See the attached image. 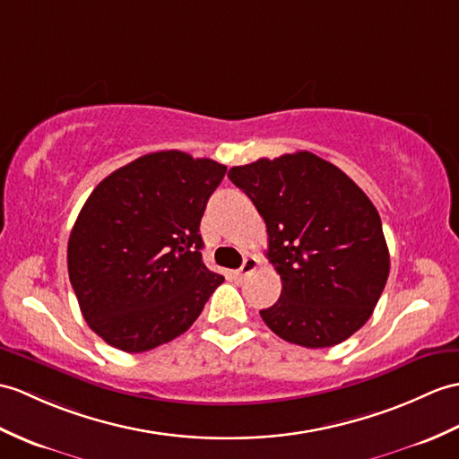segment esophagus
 <instances>
[{"label":"esophagus","instance_id":"1","mask_svg":"<svg viewBox=\"0 0 459 459\" xmlns=\"http://www.w3.org/2000/svg\"><path fill=\"white\" fill-rule=\"evenodd\" d=\"M258 265H260V260L255 258V255H248V258H244L242 265L237 270V275H238V278H247V275L255 272V268H258Z\"/></svg>","mask_w":459,"mask_h":459}]
</instances>
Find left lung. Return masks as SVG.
Masks as SVG:
<instances>
[{
    "mask_svg": "<svg viewBox=\"0 0 459 459\" xmlns=\"http://www.w3.org/2000/svg\"><path fill=\"white\" fill-rule=\"evenodd\" d=\"M229 178L268 227L281 278L278 303L260 315L275 334L328 348L368 323L389 278L379 212L342 169L311 152L260 158Z\"/></svg>",
    "mask_w": 459,
    "mask_h": 459,
    "instance_id": "left-lung-1",
    "label": "left lung"
}]
</instances>
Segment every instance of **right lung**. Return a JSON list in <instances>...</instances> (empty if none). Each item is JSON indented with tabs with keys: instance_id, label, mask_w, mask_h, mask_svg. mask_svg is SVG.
I'll use <instances>...</instances> for the list:
<instances>
[{
	"instance_id": "1",
	"label": "right lung",
	"mask_w": 459,
	"mask_h": 459,
	"mask_svg": "<svg viewBox=\"0 0 459 459\" xmlns=\"http://www.w3.org/2000/svg\"><path fill=\"white\" fill-rule=\"evenodd\" d=\"M227 166L179 151L133 160L91 191L68 240L82 315L136 354L184 334L225 281L201 260L199 222Z\"/></svg>"
}]
</instances>
